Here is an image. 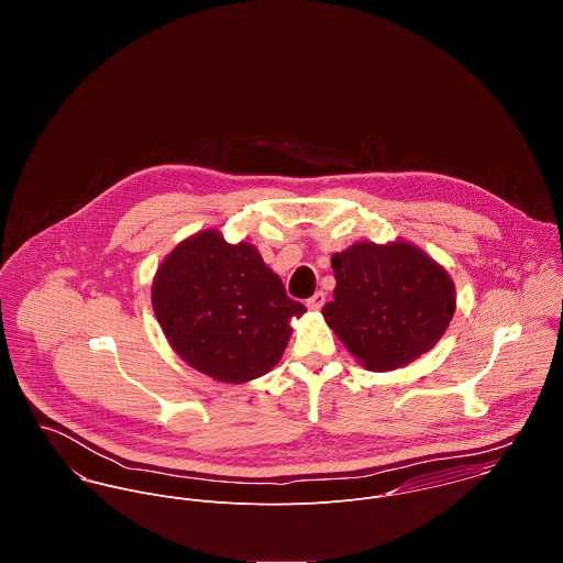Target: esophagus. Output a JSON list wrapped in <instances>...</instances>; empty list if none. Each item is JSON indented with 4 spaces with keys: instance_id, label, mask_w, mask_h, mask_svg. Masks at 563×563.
<instances>
[{
    "instance_id": "esophagus-1",
    "label": "esophagus",
    "mask_w": 563,
    "mask_h": 563,
    "mask_svg": "<svg viewBox=\"0 0 563 563\" xmlns=\"http://www.w3.org/2000/svg\"><path fill=\"white\" fill-rule=\"evenodd\" d=\"M310 310H314V312H319L322 306H324V292H317L314 297H310L308 299V303H306Z\"/></svg>"
}]
</instances>
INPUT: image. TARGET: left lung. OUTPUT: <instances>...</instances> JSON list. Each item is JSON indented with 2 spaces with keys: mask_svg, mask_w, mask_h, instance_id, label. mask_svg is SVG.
Instances as JSON below:
<instances>
[{
  "mask_svg": "<svg viewBox=\"0 0 563 563\" xmlns=\"http://www.w3.org/2000/svg\"><path fill=\"white\" fill-rule=\"evenodd\" d=\"M324 322L368 371H395L431 351L455 314L446 268L411 242L362 241L331 255Z\"/></svg>",
  "mask_w": 563,
  "mask_h": 563,
  "instance_id": "left-lung-1",
  "label": "left lung"
}]
</instances>
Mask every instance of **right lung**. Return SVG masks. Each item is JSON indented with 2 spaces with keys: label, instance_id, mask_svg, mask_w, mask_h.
Returning a JSON list of instances; mask_svg holds the SVG:
<instances>
[{
  "label": "right lung",
  "instance_id": "add662e5",
  "mask_svg": "<svg viewBox=\"0 0 563 563\" xmlns=\"http://www.w3.org/2000/svg\"><path fill=\"white\" fill-rule=\"evenodd\" d=\"M152 306L170 349L195 371L246 384L284 355L306 306L292 301L251 242L203 230L179 242L158 266Z\"/></svg>",
  "mask_w": 563,
  "mask_h": 563
}]
</instances>
